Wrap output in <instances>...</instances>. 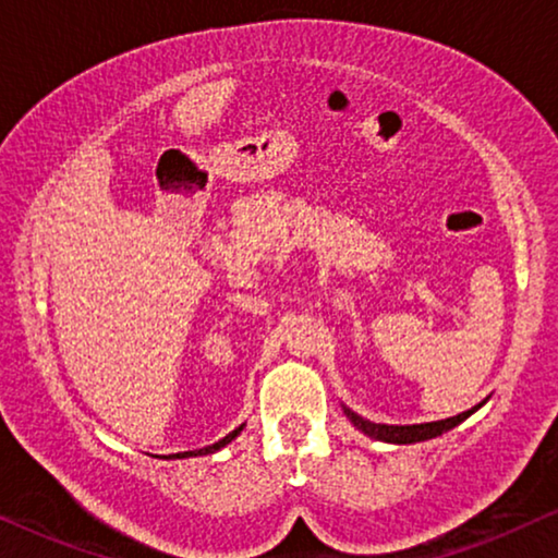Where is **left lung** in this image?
Masks as SVG:
<instances>
[{
  "instance_id": "obj_1",
  "label": "left lung",
  "mask_w": 558,
  "mask_h": 558,
  "mask_svg": "<svg viewBox=\"0 0 558 558\" xmlns=\"http://www.w3.org/2000/svg\"><path fill=\"white\" fill-rule=\"evenodd\" d=\"M485 403V401H483ZM483 403H477V407H472L470 411H462V414L457 416H449V418H441V422H429V424H411V426H393V424H373L368 418L357 416L355 411H350L342 407L345 411V416L353 422L357 429L363 434H368V437L378 439V441H391V445H414V441H426V439H434L439 437V434H445L449 429H454L457 424H462L464 418L470 414H475V411L483 407Z\"/></svg>"
}]
</instances>
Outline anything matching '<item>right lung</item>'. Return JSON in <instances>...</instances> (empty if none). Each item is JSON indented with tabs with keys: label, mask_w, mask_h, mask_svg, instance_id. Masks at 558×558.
<instances>
[{
	"label": "right lung",
	"mask_w": 558,
	"mask_h": 558,
	"mask_svg": "<svg viewBox=\"0 0 558 558\" xmlns=\"http://www.w3.org/2000/svg\"><path fill=\"white\" fill-rule=\"evenodd\" d=\"M243 432V424L239 426V429H233L231 434H226L223 439L220 441H216V445H210V447H203V449H190V452H180V454H174L178 457V460H182V457H201V454H213V452H218L220 447H226V445H231V441L239 437V434Z\"/></svg>",
	"instance_id": "1"
}]
</instances>
